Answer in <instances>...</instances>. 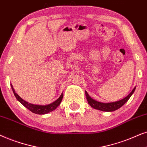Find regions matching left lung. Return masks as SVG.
I'll list each match as a JSON object with an SVG mask.
<instances>
[{"mask_svg":"<svg viewBox=\"0 0 147 147\" xmlns=\"http://www.w3.org/2000/svg\"><path fill=\"white\" fill-rule=\"evenodd\" d=\"M136 87H134L131 93L129 94L128 96H126L125 98L121 99L120 101H115V102H111V103H101L99 102V101H95V99H92L91 97L89 96V94L87 93V91H85V95L87 97V100L88 101V103L91 105L92 107H93L94 109H99V110L103 111H113L116 109L120 108L122 105H124V103H126L130 97L132 96V95L134 93Z\"/></svg>","mask_w":147,"mask_h":147,"instance_id":"obj_1","label":"left lung"}]
</instances>
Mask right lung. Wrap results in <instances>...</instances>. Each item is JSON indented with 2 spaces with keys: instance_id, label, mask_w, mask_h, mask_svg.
Instances as JSON below:
<instances>
[{
  "instance_id": "add662e5",
  "label": "right lung",
  "mask_w": 147,
  "mask_h": 147,
  "mask_svg": "<svg viewBox=\"0 0 147 147\" xmlns=\"http://www.w3.org/2000/svg\"><path fill=\"white\" fill-rule=\"evenodd\" d=\"M11 88H12L13 92L14 93L15 97H16L17 100H18L19 102H20L23 105H24L25 107H27L29 110H30L31 112L36 113V114H46V113H48L49 112H51V111H54L56 107H57L58 105L60 104L61 103L62 99L63 98V93L61 94L60 97L58 99H56L55 101H54L53 103H50V104L46 105H35L32 104V103H29L27 102L26 101L23 100V99L19 96L18 94L15 93L14 89H13V85H11Z\"/></svg>"
}]
</instances>
